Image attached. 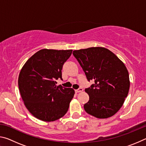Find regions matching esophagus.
<instances>
[{
    "instance_id": "34e87169",
    "label": "esophagus",
    "mask_w": 146,
    "mask_h": 146,
    "mask_svg": "<svg viewBox=\"0 0 146 146\" xmlns=\"http://www.w3.org/2000/svg\"><path fill=\"white\" fill-rule=\"evenodd\" d=\"M83 91V88H79L78 89H77V90H76L75 91L76 93H80L82 92V91Z\"/></svg>"
}]
</instances>
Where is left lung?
Segmentation results:
<instances>
[{"label": "left lung", "mask_w": 146, "mask_h": 146, "mask_svg": "<svg viewBox=\"0 0 146 146\" xmlns=\"http://www.w3.org/2000/svg\"><path fill=\"white\" fill-rule=\"evenodd\" d=\"M88 80L95 81L85 89L90 100L86 113L98 118L114 115L122 107L129 89V73L124 64L109 49L93 47L73 51Z\"/></svg>", "instance_id": "left-lung-1"}]
</instances>
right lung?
Wrapping results in <instances>:
<instances>
[{"label": "right lung", "instance_id": "1", "mask_svg": "<svg viewBox=\"0 0 146 146\" xmlns=\"http://www.w3.org/2000/svg\"><path fill=\"white\" fill-rule=\"evenodd\" d=\"M73 50L43 49L31 56L19 76V88L26 107L35 117L45 122L59 119L67 113L75 91L61 85L64 64Z\"/></svg>", "mask_w": 146, "mask_h": 146}]
</instances>
